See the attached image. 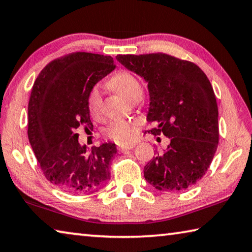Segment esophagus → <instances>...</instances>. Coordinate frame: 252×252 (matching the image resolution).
<instances>
[{"instance_id":"1","label":"esophagus","mask_w":252,"mask_h":252,"mask_svg":"<svg viewBox=\"0 0 252 252\" xmlns=\"http://www.w3.org/2000/svg\"><path fill=\"white\" fill-rule=\"evenodd\" d=\"M134 148V144H129V146H122V147H119L118 150L119 152H125L126 150H130V149H133Z\"/></svg>"}]
</instances>
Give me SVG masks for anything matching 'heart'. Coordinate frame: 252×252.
Masks as SVG:
<instances>
[{"instance_id":"heart-1","label":"heart","mask_w":252,"mask_h":252,"mask_svg":"<svg viewBox=\"0 0 252 252\" xmlns=\"http://www.w3.org/2000/svg\"><path fill=\"white\" fill-rule=\"evenodd\" d=\"M108 87L119 94L125 96L131 103H136L141 100L143 95V88L140 80L131 72L122 70L114 74L108 81ZM88 109L93 117H96L101 109V94L99 89L94 87L91 89L88 95ZM139 123L126 121V120H114L109 123L105 127V135L113 140L114 142L120 144H127L133 141L138 133Z\"/></svg>"}]
</instances>
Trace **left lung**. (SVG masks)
<instances>
[{
	"label": "left lung",
	"instance_id": "obj_1",
	"mask_svg": "<svg viewBox=\"0 0 252 252\" xmlns=\"http://www.w3.org/2000/svg\"><path fill=\"white\" fill-rule=\"evenodd\" d=\"M117 60L148 82L155 135L170 144L144 167V178L160 191H183L206 174L218 148V105L210 81L190 61L165 53L119 54Z\"/></svg>",
	"mask_w": 252,
	"mask_h": 252
}]
</instances>
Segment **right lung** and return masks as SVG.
<instances>
[{
	"label": "right lung",
	"mask_w": 252,
	"mask_h": 252,
	"mask_svg": "<svg viewBox=\"0 0 252 252\" xmlns=\"http://www.w3.org/2000/svg\"><path fill=\"white\" fill-rule=\"evenodd\" d=\"M114 67L109 55L73 52L51 61L33 84L28 108L29 141L44 177L65 192H96L110 179L116 144L94 147L88 155L76 132L93 127L88 95Z\"/></svg>",
	"instance_id": "1"
}]
</instances>
